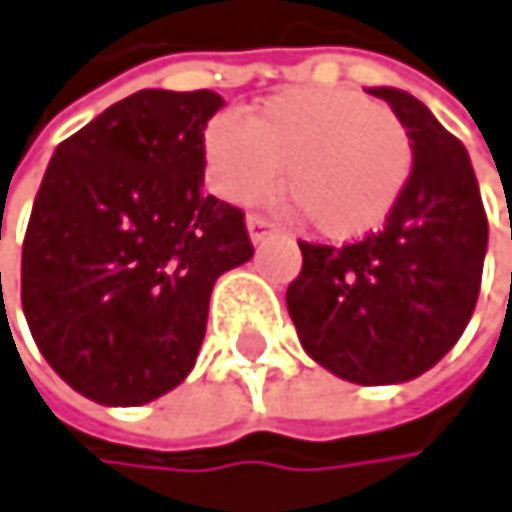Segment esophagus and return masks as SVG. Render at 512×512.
Instances as JSON below:
<instances>
[{
    "label": "esophagus",
    "mask_w": 512,
    "mask_h": 512,
    "mask_svg": "<svg viewBox=\"0 0 512 512\" xmlns=\"http://www.w3.org/2000/svg\"><path fill=\"white\" fill-rule=\"evenodd\" d=\"M248 236H251V242H261L264 236H270V233H276L279 227L273 224V221H267L264 214H248Z\"/></svg>",
    "instance_id": "1"
}]
</instances>
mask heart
Returning <instances> with one entry per match:
<instances>
[{"label": "heart", "instance_id": "b5f03b06", "mask_svg": "<svg viewBox=\"0 0 512 512\" xmlns=\"http://www.w3.org/2000/svg\"><path fill=\"white\" fill-rule=\"evenodd\" d=\"M211 187L230 202L285 187L325 239H359L396 208L415 168L405 125L368 97L341 88L282 91L248 116L214 119L205 131Z\"/></svg>", "mask_w": 512, "mask_h": 512}]
</instances>
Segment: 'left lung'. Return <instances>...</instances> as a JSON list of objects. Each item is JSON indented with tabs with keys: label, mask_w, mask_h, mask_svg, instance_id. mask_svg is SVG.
Returning a JSON list of instances; mask_svg holds the SVG:
<instances>
[{
	"label": "left lung",
	"mask_w": 512,
	"mask_h": 512,
	"mask_svg": "<svg viewBox=\"0 0 512 512\" xmlns=\"http://www.w3.org/2000/svg\"><path fill=\"white\" fill-rule=\"evenodd\" d=\"M405 125L415 168L378 233L350 245L301 242L285 304L304 350L362 387L433 368L464 334L482 282L488 218L455 134L399 88H368Z\"/></svg>",
	"instance_id": "left-lung-1"
}]
</instances>
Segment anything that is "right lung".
Wrapping results in <instances>:
<instances>
[{
  "mask_svg": "<svg viewBox=\"0 0 512 512\" xmlns=\"http://www.w3.org/2000/svg\"><path fill=\"white\" fill-rule=\"evenodd\" d=\"M224 97L144 88L54 150L21 254L33 341L76 393L144 405L196 365L221 273L251 261L245 214L202 193ZM2 279V276H0Z\"/></svg>",
  "mask_w": 512,
  "mask_h": 512,
  "instance_id": "right-lung-1",
  "label": "right lung"
}]
</instances>
